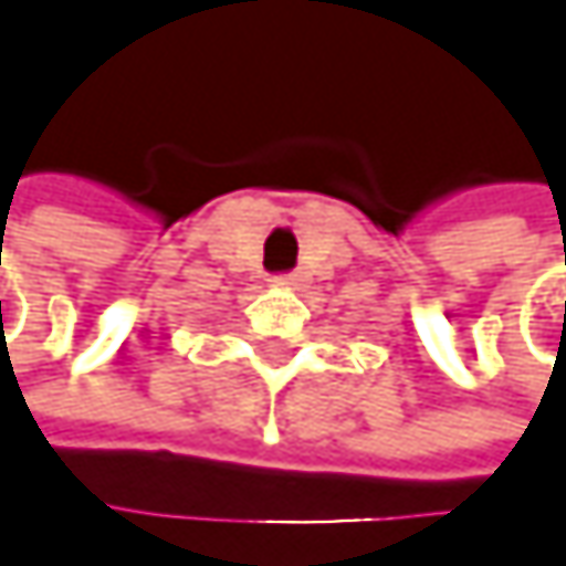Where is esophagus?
Masks as SVG:
<instances>
[{
    "mask_svg": "<svg viewBox=\"0 0 566 566\" xmlns=\"http://www.w3.org/2000/svg\"><path fill=\"white\" fill-rule=\"evenodd\" d=\"M295 281H298L295 274H285V277H277V285H295Z\"/></svg>",
    "mask_w": 566,
    "mask_h": 566,
    "instance_id": "obj_1",
    "label": "esophagus"
}]
</instances>
